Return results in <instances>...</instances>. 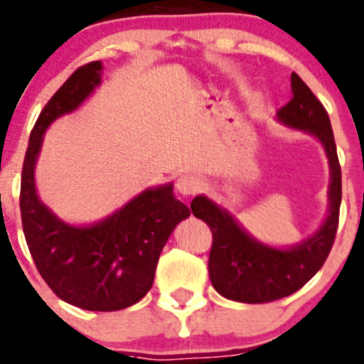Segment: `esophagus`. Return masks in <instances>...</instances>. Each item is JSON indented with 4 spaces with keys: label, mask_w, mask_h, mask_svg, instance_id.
<instances>
[{
    "label": "esophagus",
    "mask_w": 364,
    "mask_h": 364,
    "mask_svg": "<svg viewBox=\"0 0 364 364\" xmlns=\"http://www.w3.org/2000/svg\"><path fill=\"white\" fill-rule=\"evenodd\" d=\"M203 186H204L203 179H200L199 176H193V174L179 176L178 181H176V190H178V192L185 197L193 196V193L199 192Z\"/></svg>",
    "instance_id": "esophagus-1"
}]
</instances>
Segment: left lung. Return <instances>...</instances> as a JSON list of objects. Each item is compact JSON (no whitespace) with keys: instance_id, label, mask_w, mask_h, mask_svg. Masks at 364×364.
Returning a JSON list of instances; mask_svg holds the SVG:
<instances>
[{"instance_id":"8db88e82","label":"left lung","mask_w":364,"mask_h":364,"mask_svg":"<svg viewBox=\"0 0 364 364\" xmlns=\"http://www.w3.org/2000/svg\"><path fill=\"white\" fill-rule=\"evenodd\" d=\"M292 98L277 112L285 127L314 135L329 161L328 216L314 236L294 247L277 248L250 236L222 205L197 196L190 208L213 232L209 278L218 294L240 303H269L299 291L322 266L335 243L341 203V171L335 135L324 105L297 73L291 75Z\"/></svg>"}]
</instances>
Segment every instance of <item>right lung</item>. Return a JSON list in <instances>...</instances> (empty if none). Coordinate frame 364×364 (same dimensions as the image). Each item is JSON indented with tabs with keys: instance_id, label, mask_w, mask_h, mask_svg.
Wrapping results in <instances>:
<instances>
[{
	"instance_id": "obj_1",
	"label": "right lung",
	"mask_w": 364,
	"mask_h": 364,
	"mask_svg": "<svg viewBox=\"0 0 364 364\" xmlns=\"http://www.w3.org/2000/svg\"><path fill=\"white\" fill-rule=\"evenodd\" d=\"M102 61L77 68L40 112L24 156L21 216L29 253L54 294L82 310L116 311L148 294L160 253L190 208L176 199L172 183L146 188L90 225L63 222L40 200L35 167L43 134L90 98L102 84Z\"/></svg>"
}]
</instances>
